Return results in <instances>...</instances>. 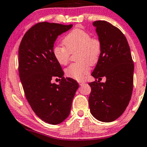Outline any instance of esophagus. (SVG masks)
<instances>
[{
    "mask_svg": "<svg viewBox=\"0 0 147 147\" xmlns=\"http://www.w3.org/2000/svg\"><path fill=\"white\" fill-rule=\"evenodd\" d=\"M78 84H79L80 86H82V85H84L85 84V82L84 81H79V82H78Z\"/></svg>",
    "mask_w": 147,
    "mask_h": 147,
    "instance_id": "obj_1",
    "label": "esophagus"
}]
</instances>
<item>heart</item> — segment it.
I'll return each instance as SVG.
<instances>
[{
	"instance_id": "heart-1",
	"label": "heart",
	"mask_w": 147,
	"mask_h": 147,
	"mask_svg": "<svg viewBox=\"0 0 147 147\" xmlns=\"http://www.w3.org/2000/svg\"><path fill=\"white\" fill-rule=\"evenodd\" d=\"M63 46L54 47L52 54L59 64L69 62L71 54L77 51V62L71 63L65 69L66 76L81 81L89 73L90 65L98 62L101 52L102 43L97 37H91L90 33L82 29L76 28L68 33L63 39Z\"/></svg>"
}]
</instances>
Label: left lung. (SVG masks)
<instances>
[{
    "mask_svg": "<svg viewBox=\"0 0 147 147\" xmlns=\"http://www.w3.org/2000/svg\"><path fill=\"white\" fill-rule=\"evenodd\" d=\"M93 25L102 43V52L91 74L96 81L88 84L89 107L95 118L110 122L122 115L131 99L134 63L127 40L118 28L104 20ZM102 77L107 78L105 83L99 81Z\"/></svg>",
    "mask_w": 147,
    "mask_h": 147,
    "instance_id": "left-lung-1",
    "label": "left lung"
}]
</instances>
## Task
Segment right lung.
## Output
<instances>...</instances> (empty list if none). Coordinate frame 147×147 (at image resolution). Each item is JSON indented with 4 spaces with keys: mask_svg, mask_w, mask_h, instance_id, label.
I'll use <instances>...</instances> for the list:
<instances>
[{
    "mask_svg": "<svg viewBox=\"0 0 147 147\" xmlns=\"http://www.w3.org/2000/svg\"><path fill=\"white\" fill-rule=\"evenodd\" d=\"M72 26L38 22L27 31L19 47L18 70L25 97L34 113L51 125H58L69 116L78 88L75 80L63 76L62 68L52 54L57 37ZM54 77L62 78L59 84L51 83Z\"/></svg>",
    "mask_w": 147,
    "mask_h": 147,
    "instance_id": "1",
    "label": "right lung"
}]
</instances>
